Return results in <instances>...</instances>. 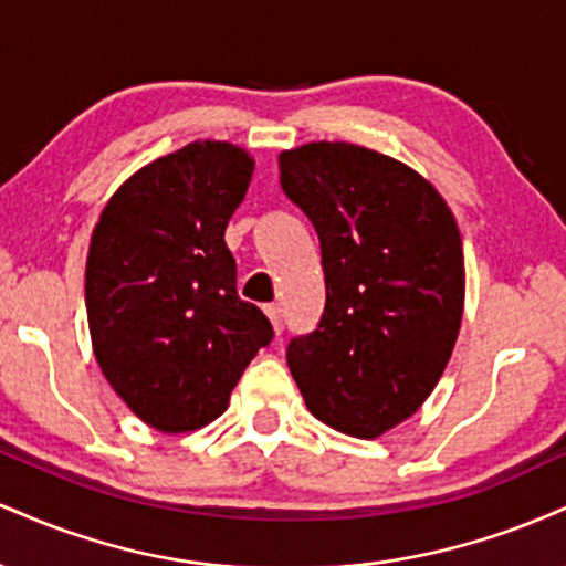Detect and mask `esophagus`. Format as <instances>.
Segmentation results:
<instances>
[{"mask_svg": "<svg viewBox=\"0 0 566 566\" xmlns=\"http://www.w3.org/2000/svg\"><path fill=\"white\" fill-rule=\"evenodd\" d=\"M265 316H269L271 324H274V333L282 335V329H284L282 308H279V305H265Z\"/></svg>", "mask_w": 566, "mask_h": 566, "instance_id": "1", "label": "esophagus"}]
</instances>
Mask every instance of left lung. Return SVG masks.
<instances>
[{
	"label": "left lung",
	"instance_id": "1",
	"mask_svg": "<svg viewBox=\"0 0 566 566\" xmlns=\"http://www.w3.org/2000/svg\"><path fill=\"white\" fill-rule=\"evenodd\" d=\"M284 193L319 233L327 303L287 365L314 418L375 439L431 396L465 303L463 239L420 172L354 143L279 154Z\"/></svg>",
	"mask_w": 566,
	"mask_h": 566
}]
</instances>
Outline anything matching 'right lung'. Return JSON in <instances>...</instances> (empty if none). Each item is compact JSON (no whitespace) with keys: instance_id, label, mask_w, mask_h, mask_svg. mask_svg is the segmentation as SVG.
<instances>
[{"instance_id":"1","label":"right lung","mask_w":566,"mask_h":566,"mask_svg":"<svg viewBox=\"0 0 566 566\" xmlns=\"http://www.w3.org/2000/svg\"><path fill=\"white\" fill-rule=\"evenodd\" d=\"M255 159L226 140H193L114 191L84 271L101 373L146 426L186 433L229 407L274 329L237 295L226 226Z\"/></svg>"}]
</instances>
